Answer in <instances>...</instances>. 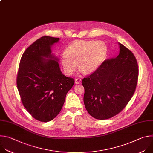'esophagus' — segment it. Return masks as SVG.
Instances as JSON below:
<instances>
[{
	"instance_id": "34e87169",
	"label": "esophagus",
	"mask_w": 153,
	"mask_h": 153,
	"mask_svg": "<svg viewBox=\"0 0 153 153\" xmlns=\"http://www.w3.org/2000/svg\"><path fill=\"white\" fill-rule=\"evenodd\" d=\"M80 82H81V79H80V78H79V77L76 78V79H75V83H76V84H79V83H80Z\"/></svg>"
}]
</instances>
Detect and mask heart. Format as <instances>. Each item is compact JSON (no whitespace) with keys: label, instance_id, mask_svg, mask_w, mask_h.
<instances>
[{"label":"heart","instance_id":"heart-1","mask_svg":"<svg viewBox=\"0 0 153 153\" xmlns=\"http://www.w3.org/2000/svg\"><path fill=\"white\" fill-rule=\"evenodd\" d=\"M107 47L101 40H79L73 42L62 55L63 68L68 75L77 68L85 73L95 71L105 59Z\"/></svg>","mask_w":153,"mask_h":153}]
</instances>
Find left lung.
Returning <instances> with one entry per match:
<instances>
[{
	"mask_svg": "<svg viewBox=\"0 0 153 153\" xmlns=\"http://www.w3.org/2000/svg\"><path fill=\"white\" fill-rule=\"evenodd\" d=\"M119 45L117 57L105 60L82 79L85 108L96 119H108L120 113L136 88L139 76L136 58L131 51Z\"/></svg>",
	"mask_w": 153,
	"mask_h": 153,
	"instance_id": "left-lung-1",
	"label": "left lung"
}]
</instances>
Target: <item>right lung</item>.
I'll return each instance as SVG.
<instances>
[{"mask_svg": "<svg viewBox=\"0 0 153 153\" xmlns=\"http://www.w3.org/2000/svg\"><path fill=\"white\" fill-rule=\"evenodd\" d=\"M59 38L43 36L25 51L21 57L16 83L20 99L35 119L47 122L60 113L74 79L61 72L51 46ZM43 57L49 58L47 60Z\"/></svg>", "mask_w": 153, "mask_h": 153, "instance_id": "right-lung-1", "label": "right lung"}]
</instances>
